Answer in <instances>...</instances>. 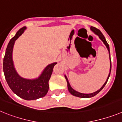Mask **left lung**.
<instances>
[{"mask_svg":"<svg viewBox=\"0 0 122 122\" xmlns=\"http://www.w3.org/2000/svg\"><path fill=\"white\" fill-rule=\"evenodd\" d=\"M90 29L92 30V31H93V32L95 33L96 35H98L99 38H100L101 40L103 41V42L104 43V44L106 45V48H107V50H108V51H109V57H110L109 46L108 43H107V41H106V40L105 37H104V35H103V33H101V32L100 30H99V29H97V28L91 26ZM111 57H110V72H109V75H108V77H107V79H106V81L105 83H104V84H103V86H102V87H101L98 90H97V91H96L95 92H93V93H80V92H78L76 91V90H74V89H73V88L71 87L70 84V83H69V82H68V80L67 77H66V76L65 75V79H66V82H67V86H68V91L70 92V93L71 94L73 95V96L77 97L82 98H87L93 97L95 96L97 94H98V93L99 92H100L101 91V90H102L103 88H104V87L105 86V85L106 84V83H107V81H108L109 77V76H110V74H111Z\"/></svg>","mask_w":122,"mask_h":122,"instance_id":"left-lung-1","label":"left lung"}]
</instances>
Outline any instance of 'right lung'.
Returning <instances> with one entry per match:
<instances>
[{
	"instance_id": "add662e5",
	"label": "right lung",
	"mask_w": 122,
	"mask_h": 122,
	"mask_svg": "<svg viewBox=\"0 0 122 122\" xmlns=\"http://www.w3.org/2000/svg\"><path fill=\"white\" fill-rule=\"evenodd\" d=\"M26 29L23 27L10 41L4 58L3 69L5 79L11 90L21 98L34 100L45 97L49 90V81L56 62L48 65L40 76L35 79H27L21 77L14 67L12 53L15 41Z\"/></svg>"
}]
</instances>
